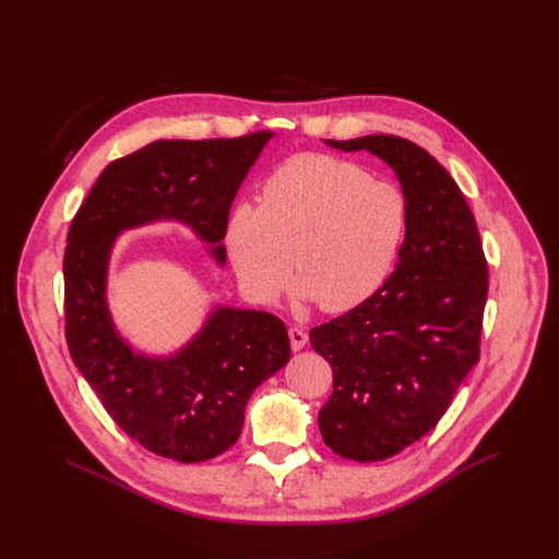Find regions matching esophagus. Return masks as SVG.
I'll return each instance as SVG.
<instances>
[{
	"instance_id": "esophagus-1",
	"label": "esophagus",
	"mask_w": 559,
	"mask_h": 559,
	"mask_svg": "<svg viewBox=\"0 0 559 559\" xmlns=\"http://www.w3.org/2000/svg\"><path fill=\"white\" fill-rule=\"evenodd\" d=\"M287 334H289V345H292L294 352H298L307 345V334L300 328H289Z\"/></svg>"
}]
</instances>
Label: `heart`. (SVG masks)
Segmentation results:
<instances>
[{
    "label": "heart",
    "instance_id": "obj_1",
    "mask_svg": "<svg viewBox=\"0 0 559 559\" xmlns=\"http://www.w3.org/2000/svg\"><path fill=\"white\" fill-rule=\"evenodd\" d=\"M405 229L407 201L393 183L330 156L300 154L265 179L259 207L229 210L223 238L254 300L274 302L294 261L298 296L338 313L380 287Z\"/></svg>",
    "mask_w": 559,
    "mask_h": 559
}]
</instances>
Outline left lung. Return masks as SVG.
<instances>
[{
	"instance_id": "8db88e82",
	"label": "left lung",
	"mask_w": 559,
	"mask_h": 559,
	"mask_svg": "<svg viewBox=\"0 0 559 559\" xmlns=\"http://www.w3.org/2000/svg\"><path fill=\"white\" fill-rule=\"evenodd\" d=\"M325 143L380 156L407 201L393 274L358 307L309 332L334 371L318 414L325 444L347 460L378 462L429 433L480 360L489 270L464 194L427 150L393 134Z\"/></svg>"
}]
</instances>
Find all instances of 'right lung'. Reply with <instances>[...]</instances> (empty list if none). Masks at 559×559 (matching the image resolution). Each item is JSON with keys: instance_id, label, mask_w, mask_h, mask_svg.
I'll return each mask as SVG.
<instances>
[{"instance_id": "add662e5", "label": "right lung", "mask_w": 559, "mask_h": 559, "mask_svg": "<svg viewBox=\"0 0 559 559\" xmlns=\"http://www.w3.org/2000/svg\"><path fill=\"white\" fill-rule=\"evenodd\" d=\"M272 132L236 139L154 141L117 158L76 210L63 252L66 343L108 416L141 447L177 462H203L241 436L252 391L289 360L278 316L216 307L170 358L134 354L106 302V272L121 229L175 218L218 263L231 201Z\"/></svg>"}]
</instances>
